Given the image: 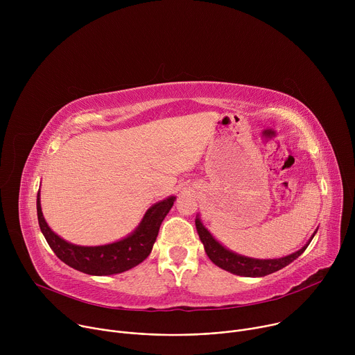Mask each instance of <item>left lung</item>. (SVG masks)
<instances>
[{
  "label": "left lung",
  "mask_w": 355,
  "mask_h": 355,
  "mask_svg": "<svg viewBox=\"0 0 355 355\" xmlns=\"http://www.w3.org/2000/svg\"><path fill=\"white\" fill-rule=\"evenodd\" d=\"M195 226L199 234L200 241L204 243L205 251L208 257L214 264L220 267L222 270H226L232 274L241 275V277H264L268 274H272L275 271H279L281 268L286 267L291 264L293 260H296L303 251L306 250L312 239L308 241L306 245H303L300 250L292 252V254L282 257V259H275V260H256V259H248L236 254V252L229 251L225 248L220 243H218L214 236L205 229V226L200 223L199 219H195ZM316 233V232H315ZM313 233V236H315Z\"/></svg>",
  "instance_id": "obj_1"
}]
</instances>
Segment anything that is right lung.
I'll use <instances>...</instances> for the list:
<instances>
[{
	"label": "right lung",
	"instance_id": "right-lung-1",
	"mask_svg": "<svg viewBox=\"0 0 355 355\" xmlns=\"http://www.w3.org/2000/svg\"><path fill=\"white\" fill-rule=\"evenodd\" d=\"M39 196L37 193V220L47 244L63 263L89 275L121 274L146 260L157 239L160 225L175 200V196H170L157 202L146 212L139 227L126 239L105 245L84 247L71 244L52 232L43 218Z\"/></svg>",
	"mask_w": 355,
	"mask_h": 355
}]
</instances>
